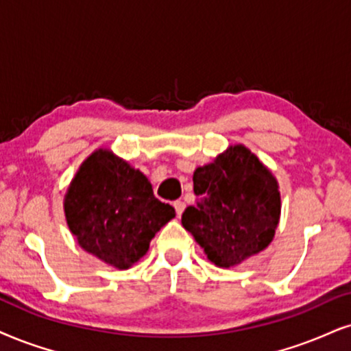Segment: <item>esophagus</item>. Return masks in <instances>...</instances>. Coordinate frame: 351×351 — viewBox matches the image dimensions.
<instances>
[{
    "instance_id": "34e87169",
    "label": "esophagus",
    "mask_w": 351,
    "mask_h": 351,
    "mask_svg": "<svg viewBox=\"0 0 351 351\" xmlns=\"http://www.w3.org/2000/svg\"><path fill=\"white\" fill-rule=\"evenodd\" d=\"M174 208H176V213L177 216H180L184 213V208H185V203L182 200H176L174 202Z\"/></svg>"
}]
</instances>
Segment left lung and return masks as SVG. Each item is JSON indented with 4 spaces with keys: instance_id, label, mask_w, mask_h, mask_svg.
I'll use <instances>...</instances> for the list:
<instances>
[{
    "instance_id": "8db88e82",
    "label": "left lung",
    "mask_w": 351,
    "mask_h": 351,
    "mask_svg": "<svg viewBox=\"0 0 351 351\" xmlns=\"http://www.w3.org/2000/svg\"><path fill=\"white\" fill-rule=\"evenodd\" d=\"M197 202L182 224L215 265L232 267L270 244L280 219L278 184L247 148L231 146L193 172Z\"/></svg>"
}]
</instances>
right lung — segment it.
I'll return each mask as SVG.
<instances>
[{"instance_id":"right-lung-1","label":"right lung","mask_w":351,"mask_h":351,"mask_svg":"<svg viewBox=\"0 0 351 351\" xmlns=\"http://www.w3.org/2000/svg\"><path fill=\"white\" fill-rule=\"evenodd\" d=\"M64 215L81 247L125 270L148 252L151 239L176 210L154 197L146 176L99 149L73 179Z\"/></svg>"}]
</instances>
